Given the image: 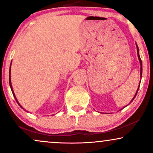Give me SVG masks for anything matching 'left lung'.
Segmentation results:
<instances>
[{
	"instance_id": "obj_1",
	"label": "left lung",
	"mask_w": 153,
	"mask_h": 153,
	"mask_svg": "<svg viewBox=\"0 0 153 153\" xmlns=\"http://www.w3.org/2000/svg\"><path fill=\"white\" fill-rule=\"evenodd\" d=\"M137 56H138L139 61H140V76H142V73H143V65H142V61H141L140 56V55H139V50H138V48H137ZM139 86H140V85H139ZM138 89H139V87H138V88H137L136 94H135V95L134 96V97H133V99L131 100V101H133V99H134L135 98V97H136L137 91H138Z\"/></svg>"
}]
</instances>
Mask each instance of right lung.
Returning a JSON list of instances; mask_svg holds the SVG:
<instances>
[{"instance_id": "obj_1", "label": "right lung", "mask_w": 153, "mask_h": 153, "mask_svg": "<svg viewBox=\"0 0 153 153\" xmlns=\"http://www.w3.org/2000/svg\"><path fill=\"white\" fill-rule=\"evenodd\" d=\"M9 83H10V88H11V90H12V92H13V96H14V97H15V99H16V101L17 102H18V103L19 104V103H18V100H17V99H16V96H15V94H14V92H13V87H12V84H11V81H10V77H9ZM19 105H20V107H21L22 108H22V107L21 106V105H20V104H19ZM24 109V108H23Z\"/></svg>"}]
</instances>
